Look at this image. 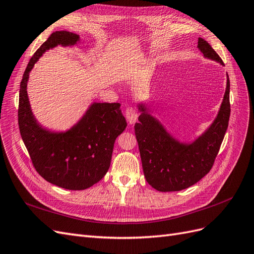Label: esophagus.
<instances>
[{
	"mask_svg": "<svg viewBox=\"0 0 254 254\" xmlns=\"http://www.w3.org/2000/svg\"><path fill=\"white\" fill-rule=\"evenodd\" d=\"M138 115H139V113H138V111L136 110V108H134V107H127V108L126 117L128 121V123H131V125H132V123L136 122L137 118H138Z\"/></svg>",
	"mask_w": 254,
	"mask_h": 254,
	"instance_id": "1",
	"label": "esophagus"
}]
</instances>
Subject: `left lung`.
<instances>
[{
	"label": "left lung",
	"mask_w": 254,
	"mask_h": 254,
	"mask_svg": "<svg viewBox=\"0 0 254 254\" xmlns=\"http://www.w3.org/2000/svg\"><path fill=\"white\" fill-rule=\"evenodd\" d=\"M198 48L207 59L223 64L220 56L203 38L198 39ZM230 107L228 77L220 111L213 125L197 140L183 144L172 138L161 123L140 105L139 110L143 113L134 128L147 182L158 191H178L205 177L213 167L227 132Z\"/></svg>",
	"instance_id": "obj_1"
}]
</instances>
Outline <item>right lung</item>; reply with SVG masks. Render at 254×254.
Listing matches in <instances>:
<instances>
[{"mask_svg": "<svg viewBox=\"0 0 254 254\" xmlns=\"http://www.w3.org/2000/svg\"><path fill=\"white\" fill-rule=\"evenodd\" d=\"M78 38L70 32H55L36 51L20 84L18 108L20 134L34 168L48 182L70 190L89 188L106 175L115 140L127 127L119 103H93L66 133H51L36 122L26 93L28 73L47 50L75 45Z\"/></svg>", "mask_w": 254, "mask_h": 254, "instance_id": "1", "label": "right lung"}]
</instances>
